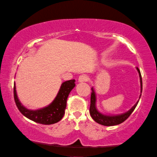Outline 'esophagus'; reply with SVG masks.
Here are the masks:
<instances>
[{"instance_id":"obj_1","label":"esophagus","mask_w":157,"mask_h":157,"mask_svg":"<svg viewBox=\"0 0 157 157\" xmlns=\"http://www.w3.org/2000/svg\"><path fill=\"white\" fill-rule=\"evenodd\" d=\"M88 81V76L84 75V74H83V75H81L78 77V81L79 82V83H83V82H86Z\"/></svg>"}]
</instances>
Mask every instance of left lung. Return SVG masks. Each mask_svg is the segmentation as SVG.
Masks as SVG:
<instances>
[{
  "label": "left lung",
  "instance_id": "left-lung-1",
  "mask_svg": "<svg viewBox=\"0 0 157 157\" xmlns=\"http://www.w3.org/2000/svg\"><path fill=\"white\" fill-rule=\"evenodd\" d=\"M137 69L138 74L140 77V94L139 96V99L141 97V93L143 90V82H142V77H141L140 71L139 69L136 67ZM92 92H91V98H90V113L92 119H93L96 122L99 124L104 125V126H115L121 124L122 122L125 121L129 115L132 113V112L136 107L139 99L138 100L137 102L128 111L124 113L117 114V115H107L102 113L97 109V96L96 92L93 87H92Z\"/></svg>",
  "mask_w": 157,
  "mask_h": 157
}]
</instances>
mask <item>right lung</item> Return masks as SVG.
I'll return each instance as SVG.
<instances>
[{
    "instance_id": "obj_1",
    "label": "right lung",
    "mask_w": 157,
    "mask_h": 157,
    "mask_svg": "<svg viewBox=\"0 0 157 157\" xmlns=\"http://www.w3.org/2000/svg\"><path fill=\"white\" fill-rule=\"evenodd\" d=\"M75 80L63 82L57 95L48 106L37 110H30L25 107L18 98L16 86L14 83V97L16 105L19 111L28 119L42 124H53L61 120L65 115L67 99L69 93L75 87Z\"/></svg>"
}]
</instances>
